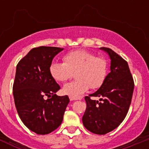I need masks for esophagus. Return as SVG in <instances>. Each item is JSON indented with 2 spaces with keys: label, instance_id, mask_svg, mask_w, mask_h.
I'll return each mask as SVG.
<instances>
[{
  "label": "esophagus",
  "instance_id": "esophagus-1",
  "mask_svg": "<svg viewBox=\"0 0 149 149\" xmlns=\"http://www.w3.org/2000/svg\"><path fill=\"white\" fill-rule=\"evenodd\" d=\"M69 99H70V101H76V100H81L82 98L81 97H80V98H73V97L69 96Z\"/></svg>",
  "mask_w": 149,
  "mask_h": 149
}]
</instances>
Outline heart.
I'll return each instance as SVG.
<instances>
[{
	"label": "heart",
	"mask_w": 149,
	"mask_h": 149,
	"mask_svg": "<svg viewBox=\"0 0 149 149\" xmlns=\"http://www.w3.org/2000/svg\"><path fill=\"white\" fill-rule=\"evenodd\" d=\"M63 61L64 63H51L49 72L57 82L68 81L74 73L77 80L65 84L62 89L63 94L73 98H79L89 87L93 89L101 87L107 75L108 63L106 59L89 51H71L64 56Z\"/></svg>",
	"instance_id": "heart-1"
}]
</instances>
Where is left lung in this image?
I'll use <instances>...</instances> for the list:
<instances>
[{"instance_id": "1", "label": "left lung", "mask_w": 149, "mask_h": 149, "mask_svg": "<svg viewBox=\"0 0 149 149\" xmlns=\"http://www.w3.org/2000/svg\"><path fill=\"white\" fill-rule=\"evenodd\" d=\"M110 59V72L95 93L85 97L86 109L82 118L84 127L103 135L113 131L125 119L131 103L134 84L127 62L108 48H100ZM90 97H98L99 101Z\"/></svg>"}]
</instances>
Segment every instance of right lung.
<instances>
[{"label":"right lung","instance_id":"1","mask_svg":"<svg viewBox=\"0 0 149 149\" xmlns=\"http://www.w3.org/2000/svg\"><path fill=\"white\" fill-rule=\"evenodd\" d=\"M63 48L41 46L33 48L16 66L13 96L18 114L24 125L37 134H48L61 125L69 103L49 72L54 57ZM45 96L50 99L45 100Z\"/></svg>","mask_w":149,"mask_h":149}]
</instances>
